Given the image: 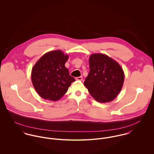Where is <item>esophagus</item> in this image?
I'll return each instance as SVG.
<instances>
[{
  "label": "esophagus",
  "mask_w": 154,
  "mask_h": 154,
  "mask_svg": "<svg viewBox=\"0 0 154 154\" xmlns=\"http://www.w3.org/2000/svg\"><path fill=\"white\" fill-rule=\"evenodd\" d=\"M75 79L76 81H82V76H79V77H76L75 78Z\"/></svg>",
  "instance_id": "esophagus-1"
}]
</instances>
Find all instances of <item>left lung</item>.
<instances>
[{
	"instance_id": "8db88e82",
	"label": "left lung",
	"mask_w": 154,
	"mask_h": 154,
	"mask_svg": "<svg viewBox=\"0 0 154 154\" xmlns=\"http://www.w3.org/2000/svg\"><path fill=\"white\" fill-rule=\"evenodd\" d=\"M89 73L84 85L98 102L114 100L122 90L125 79L123 69L116 60L101 53H94L89 58Z\"/></svg>"
}]
</instances>
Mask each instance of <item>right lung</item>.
Masks as SVG:
<instances>
[{"mask_svg":"<svg viewBox=\"0 0 154 154\" xmlns=\"http://www.w3.org/2000/svg\"><path fill=\"white\" fill-rule=\"evenodd\" d=\"M68 59L69 56L60 50L50 51L44 54L33 66L32 83L41 97L57 101L75 81L65 66Z\"/></svg>","mask_w":154,"mask_h":154,"instance_id":"add662e5","label":"right lung"}]
</instances>
